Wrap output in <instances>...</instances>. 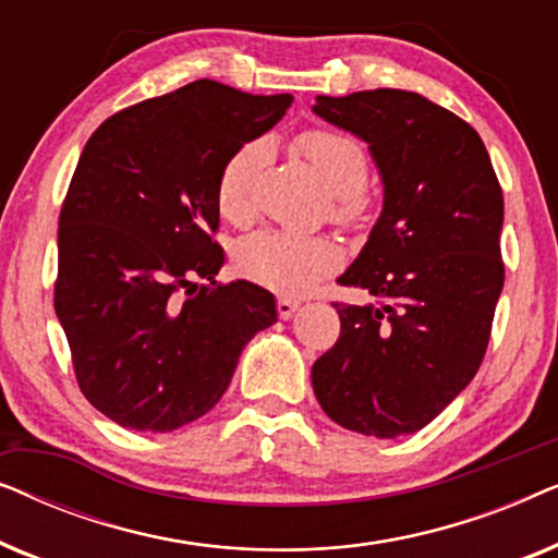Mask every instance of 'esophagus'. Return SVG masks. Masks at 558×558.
Wrapping results in <instances>:
<instances>
[{
    "label": "esophagus",
    "instance_id": "esophagus-1",
    "mask_svg": "<svg viewBox=\"0 0 558 558\" xmlns=\"http://www.w3.org/2000/svg\"><path fill=\"white\" fill-rule=\"evenodd\" d=\"M296 310H300V302L292 300V296H279V302H277V312H279V317H281V319H289V317L294 315Z\"/></svg>",
    "mask_w": 558,
    "mask_h": 558
}]
</instances>
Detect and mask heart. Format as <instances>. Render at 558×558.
I'll list each match as a JSON object with an SVG mask.
<instances>
[{
  "label": "heart",
  "mask_w": 558,
  "mask_h": 558,
  "mask_svg": "<svg viewBox=\"0 0 558 558\" xmlns=\"http://www.w3.org/2000/svg\"><path fill=\"white\" fill-rule=\"evenodd\" d=\"M292 147L338 197L335 216L342 220L353 218L357 195L368 185L371 174L368 151L363 144L338 129H307L294 136ZM262 159L264 144L248 142L220 167L216 201L228 220H246L251 216V187ZM235 262L256 284L300 294L338 266L340 251L323 235L258 233L241 243Z\"/></svg>",
  "instance_id": "b5f03b06"
}]
</instances>
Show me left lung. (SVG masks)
Returning a JSON list of instances; mask_svg holds the SVG:
<instances>
[{
  "label": "left lung",
  "mask_w": 558,
  "mask_h": 558,
  "mask_svg": "<svg viewBox=\"0 0 558 558\" xmlns=\"http://www.w3.org/2000/svg\"><path fill=\"white\" fill-rule=\"evenodd\" d=\"M312 111L368 144L384 180V210L338 279L373 302H335L340 338L312 388L335 424L396 439L439 416L483 363L506 279L502 190L475 129L414 90L317 96Z\"/></svg>",
  "instance_id": "1"
}]
</instances>
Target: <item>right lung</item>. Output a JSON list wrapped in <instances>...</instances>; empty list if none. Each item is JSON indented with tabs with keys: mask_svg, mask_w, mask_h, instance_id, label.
Instances as JSON below:
<instances>
[{
	"mask_svg": "<svg viewBox=\"0 0 558 558\" xmlns=\"http://www.w3.org/2000/svg\"><path fill=\"white\" fill-rule=\"evenodd\" d=\"M292 96L193 81L90 134L58 220L56 315L86 399L126 429L172 432L216 407L274 294L218 284L216 182Z\"/></svg>",
	"mask_w": 558,
	"mask_h": 558,
	"instance_id": "add662e5",
	"label": "right lung"
}]
</instances>
